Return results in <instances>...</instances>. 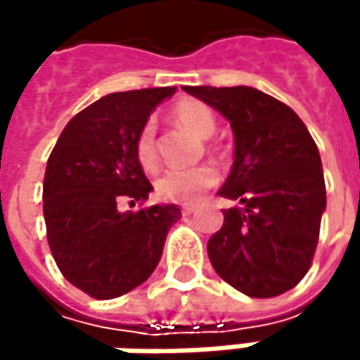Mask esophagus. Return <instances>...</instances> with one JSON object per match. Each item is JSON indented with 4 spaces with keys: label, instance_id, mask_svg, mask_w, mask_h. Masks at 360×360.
<instances>
[{
    "label": "esophagus",
    "instance_id": "esophagus-1",
    "mask_svg": "<svg viewBox=\"0 0 360 360\" xmlns=\"http://www.w3.org/2000/svg\"><path fill=\"white\" fill-rule=\"evenodd\" d=\"M193 210H195V206H193V204H187V206H183V208H181V214H183V217H189Z\"/></svg>",
    "mask_w": 360,
    "mask_h": 360
}]
</instances>
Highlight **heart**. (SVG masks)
<instances>
[{
	"label": "heart",
	"instance_id": "heart-1",
	"mask_svg": "<svg viewBox=\"0 0 360 360\" xmlns=\"http://www.w3.org/2000/svg\"><path fill=\"white\" fill-rule=\"evenodd\" d=\"M173 120L183 129L191 131L195 137H210L214 133V116L208 106L195 100L179 102L173 108ZM135 160L137 165L152 173L158 167V152H156V139H154V124L146 122L137 137H135ZM217 171L210 167H195V169H177L167 171L156 179V195L165 202H177L189 204L200 198L206 189H210L217 183Z\"/></svg>",
	"mask_w": 360,
	"mask_h": 360
}]
</instances>
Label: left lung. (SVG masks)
<instances>
[{
    "label": "left lung",
    "instance_id": "obj_1",
    "mask_svg": "<svg viewBox=\"0 0 360 360\" xmlns=\"http://www.w3.org/2000/svg\"><path fill=\"white\" fill-rule=\"evenodd\" d=\"M183 91L221 112L236 137L219 195L242 206L223 210V227L208 240L214 271L252 298L292 290L311 269L325 210L317 143L294 110L254 87Z\"/></svg>",
    "mask_w": 360,
    "mask_h": 360
}]
</instances>
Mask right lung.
Segmentation results:
<instances>
[{
	"label": "right lung",
	"mask_w": 360,
	"mask_h": 360,
	"mask_svg": "<svg viewBox=\"0 0 360 360\" xmlns=\"http://www.w3.org/2000/svg\"><path fill=\"white\" fill-rule=\"evenodd\" d=\"M175 87L110 94L64 127L45 169L43 217L47 244L62 275L98 300L118 298L156 269L175 204L120 212L154 189L135 160V137L150 112Z\"/></svg>",
	"instance_id": "1"
}]
</instances>
